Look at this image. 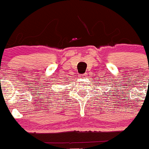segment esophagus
Here are the masks:
<instances>
[{"instance_id": "esophagus-1", "label": "esophagus", "mask_w": 149, "mask_h": 149, "mask_svg": "<svg viewBox=\"0 0 149 149\" xmlns=\"http://www.w3.org/2000/svg\"><path fill=\"white\" fill-rule=\"evenodd\" d=\"M86 76H87V73H84V74H81L80 77L83 78V79H84V78H86Z\"/></svg>"}]
</instances>
